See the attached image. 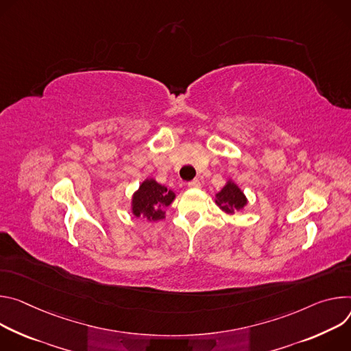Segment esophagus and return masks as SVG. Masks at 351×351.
<instances>
[{"label": "esophagus", "mask_w": 351, "mask_h": 351, "mask_svg": "<svg viewBox=\"0 0 351 351\" xmlns=\"http://www.w3.org/2000/svg\"><path fill=\"white\" fill-rule=\"evenodd\" d=\"M188 186L189 188H201V182H199V180H192L188 182Z\"/></svg>", "instance_id": "esophagus-1"}]
</instances>
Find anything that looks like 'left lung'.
I'll use <instances>...</instances> for the list:
<instances>
[{"label":"left lung","mask_w":351,"mask_h":351,"mask_svg":"<svg viewBox=\"0 0 351 351\" xmlns=\"http://www.w3.org/2000/svg\"><path fill=\"white\" fill-rule=\"evenodd\" d=\"M215 204L227 215H234L248 205L244 191L231 178L227 180L224 186L215 195Z\"/></svg>","instance_id":"left-lung-1"}]
</instances>
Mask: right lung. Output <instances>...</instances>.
I'll return each instance as SVG.
<instances>
[{"label": "right lung", "mask_w": 351, "mask_h": 351, "mask_svg": "<svg viewBox=\"0 0 351 351\" xmlns=\"http://www.w3.org/2000/svg\"><path fill=\"white\" fill-rule=\"evenodd\" d=\"M176 193L160 185L154 178H146L132 193L131 213L135 217H143L147 221L166 219L165 209L173 204Z\"/></svg>", "instance_id": "obj_1"}]
</instances>
